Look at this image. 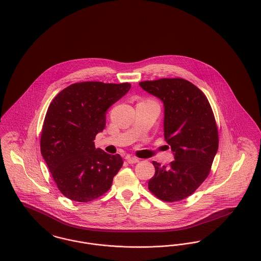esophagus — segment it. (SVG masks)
I'll use <instances>...</instances> for the list:
<instances>
[{
    "label": "esophagus",
    "instance_id": "1",
    "mask_svg": "<svg viewBox=\"0 0 261 261\" xmlns=\"http://www.w3.org/2000/svg\"><path fill=\"white\" fill-rule=\"evenodd\" d=\"M127 162H128V164H130V165H133V164H137L140 162V160L137 159V158H133V156H129V158H127Z\"/></svg>",
    "mask_w": 261,
    "mask_h": 261
}]
</instances>
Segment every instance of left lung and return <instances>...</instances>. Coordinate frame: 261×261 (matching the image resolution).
Segmentation results:
<instances>
[{
    "label": "left lung",
    "mask_w": 261,
    "mask_h": 261,
    "mask_svg": "<svg viewBox=\"0 0 261 261\" xmlns=\"http://www.w3.org/2000/svg\"><path fill=\"white\" fill-rule=\"evenodd\" d=\"M140 87L164 103V136L174 161L169 167L153 162L150 191L175 202L190 196L208 176L219 138L211 106L199 89L184 79L141 82Z\"/></svg>",
    "instance_id": "1"
}]
</instances>
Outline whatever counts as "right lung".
Listing matches in <instances>:
<instances>
[{
  "label": "right lung",
  "instance_id": "1",
  "mask_svg": "<svg viewBox=\"0 0 261 261\" xmlns=\"http://www.w3.org/2000/svg\"><path fill=\"white\" fill-rule=\"evenodd\" d=\"M131 85L84 82L59 92L50 103L42 127L40 149L62 194L89 202L105 194L123 165L120 154L94 147L106 127L108 108Z\"/></svg>",
  "mask_w": 261,
  "mask_h": 261
}]
</instances>
